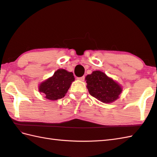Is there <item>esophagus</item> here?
<instances>
[{"mask_svg":"<svg viewBox=\"0 0 157 157\" xmlns=\"http://www.w3.org/2000/svg\"><path fill=\"white\" fill-rule=\"evenodd\" d=\"M78 80H80V81L84 82V79H85V77L84 76H82V77H80V78H78Z\"/></svg>","mask_w":157,"mask_h":157,"instance_id":"1","label":"esophagus"}]
</instances>
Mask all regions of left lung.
<instances>
[{
	"label": "left lung",
	"mask_w": 157,
	"mask_h": 157,
	"mask_svg": "<svg viewBox=\"0 0 157 157\" xmlns=\"http://www.w3.org/2000/svg\"><path fill=\"white\" fill-rule=\"evenodd\" d=\"M85 79L90 94L104 103H111L119 97L121 86L101 71H94Z\"/></svg>",
	"instance_id": "1"
}]
</instances>
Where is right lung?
Instances as JSON below:
<instances>
[{
    "instance_id": "add662e5",
    "label": "right lung",
    "mask_w": 157,
    "mask_h": 157,
    "mask_svg": "<svg viewBox=\"0 0 157 157\" xmlns=\"http://www.w3.org/2000/svg\"><path fill=\"white\" fill-rule=\"evenodd\" d=\"M74 79L72 72L59 69L52 77L40 84L39 92L43 93L46 98L56 101L64 97Z\"/></svg>"
}]
</instances>
